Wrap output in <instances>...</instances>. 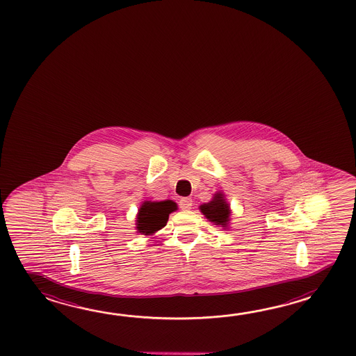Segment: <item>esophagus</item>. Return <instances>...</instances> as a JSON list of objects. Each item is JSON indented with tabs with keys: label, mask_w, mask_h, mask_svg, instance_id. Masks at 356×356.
Segmentation results:
<instances>
[{
	"label": "esophagus",
	"mask_w": 356,
	"mask_h": 356,
	"mask_svg": "<svg viewBox=\"0 0 356 356\" xmlns=\"http://www.w3.org/2000/svg\"><path fill=\"white\" fill-rule=\"evenodd\" d=\"M192 204H193V201L189 197H183L179 200V207L181 210H189L192 207Z\"/></svg>",
	"instance_id": "obj_1"
}]
</instances>
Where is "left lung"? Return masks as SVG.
Here are the masks:
<instances>
[{
	"mask_svg": "<svg viewBox=\"0 0 356 356\" xmlns=\"http://www.w3.org/2000/svg\"><path fill=\"white\" fill-rule=\"evenodd\" d=\"M200 209L204 216L212 221L213 224L222 225V227L227 225L230 210H229V204L224 200L222 193H216L212 198V201H210L209 204H202Z\"/></svg>",
	"mask_w": 356,
	"mask_h": 356,
	"instance_id": "8db88e82",
	"label": "left lung"
}]
</instances>
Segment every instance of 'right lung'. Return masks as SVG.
<instances>
[{
	"instance_id": "add662e5",
	"label": "right lung",
	"mask_w": 356,
	"mask_h": 356,
	"mask_svg": "<svg viewBox=\"0 0 356 356\" xmlns=\"http://www.w3.org/2000/svg\"><path fill=\"white\" fill-rule=\"evenodd\" d=\"M177 210V204L173 201L149 202L146 201L138 210L137 215V230L141 234L149 235L155 233L167 225L169 213Z\"/></svg>"
}]
</instances>
